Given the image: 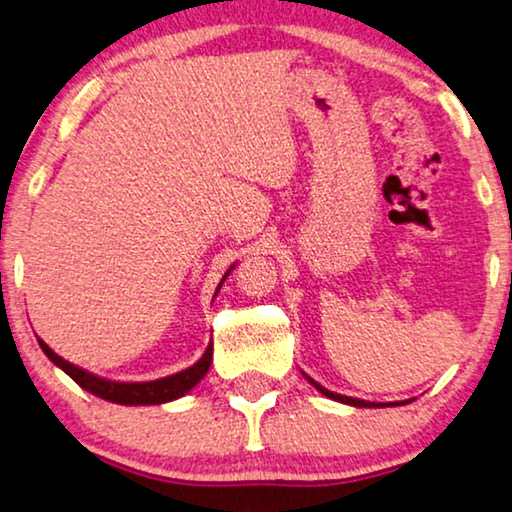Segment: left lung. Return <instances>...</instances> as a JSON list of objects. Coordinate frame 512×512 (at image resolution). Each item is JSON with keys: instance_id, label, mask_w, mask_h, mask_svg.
Returning <instances> with one entry per match:
<instances>
[{"instance_id": "8db88e82", "label": "left lung", "mask_w": 512, "mask_h": 512, "mask_svg": "<svg viewBox=\"0 0 512 512\" xmlns=\"http://www.w3.org/2000/svg\"><path fill=\"white\" fill-rule=\"evenodd\" d=\"M308 381H310V384H312V386H315V388H317V391H319V393H322V395H326V398H331V400H338V402L352 404V407H384V404H375V402H365V400L347 398V395H338V393H333V391H326V388H324V386H319V384H317V381H315V379H310V377H308ZM393 404H400V402H393ZM386 407H388V404H386Z\"/></svg>"}]
</instances>
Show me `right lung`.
<instances>
[{"label": "right lung", "instance_id": "add662e5", "mask_svg": "<svg viewBox=\"0 0 512 512\" xmlns=\"http://www.w3.org/2000/svg\"><path fill=\"white\" fill-rule=\"evenodd\" d=\"M230 271L225 273V278L230 276ZM220 285H223V282H220ZM220 285H218V289H220ZM38 345H41L45 356H48L50 361L57 365V368L64 370L66 375L75 381V384H80L85 391L96 395V398H103V400H110L117 404H160V402H170V400L181 398V395H186L190 388L197 384V381L207 375L209 365H211V356H213V345H209L207 352H204V356L193 365V368L177 372V375H172V377L156 379V381H137V384H124V381L101 379V377L91 375V372H87V370L75 368L73 363L64 361V358L52 352V349L45 345L43 340H38Z\"/></svg>", "mask_w": 512, "mask_h": 512}]
</instances>
